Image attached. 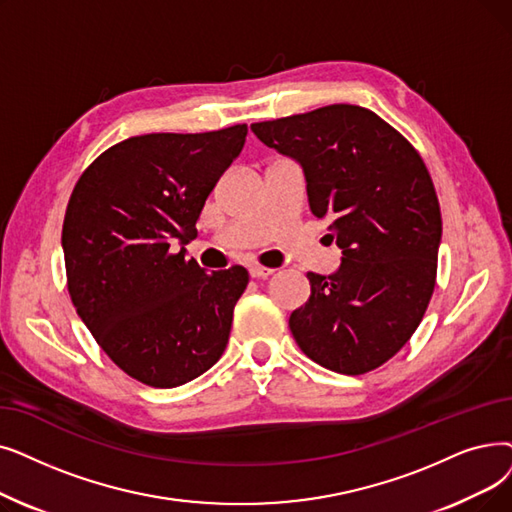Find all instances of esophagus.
<instances>
[{
	"mask_svg": "<svg viewBox=\"0 0 512 512\" xmlns=\"http://www.w3.org/2000/svg\"><path fill=\"white\" fill-rule=\"evenodd\" d=\"M249 274H251V278H268V276L274 274V270L272 268H261V265H251Z\"/></svg>",
	"mask_w": 512,
	"mask_h": 512,
	"instance_id": "1",
	"label": "esophagus"
}]
</instances>
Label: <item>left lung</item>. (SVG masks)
Wrapping results in <instances>:
<instances>
[{"mask_svg": "<svg viewBox=\"0 0 512 512\" xmlns=\"http://www.w3.org/2000/svg\"><path fill=\"white\" fill-rule=\"evenodd\" d=\"M305 175L309 209L343 253L335 274L307 272L311 295L288 320L301 351L341 374L383 366L431 301L441 211L425 161L372 110L330 104L251 125Z\"/></svg>", "mask_w": 512, "mask_h": 512, "instance_id": "1", "label": "left lung"}]
</instances>
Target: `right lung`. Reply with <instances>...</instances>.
Instances as JSON below:
<instances>
[{
    "label": "right lung",
    "instance_id": "obj_1",
    "mask_svg": "<svg viewBox=\"0 0 512 512\" xmlns=\"http://www.w3.org/2000/svg\"><path fill=\"white\" fill-rule=\"evenodd\" d=\"M247 131L129 138L104 150L73 188L62 224L71 301L108 358L144 385L180 387L228 345L249 272L234 265L207 274L184 244Z\"/></svg>",
    "mask_w": 512,
    "mask_h": 512
}]
</instances>
